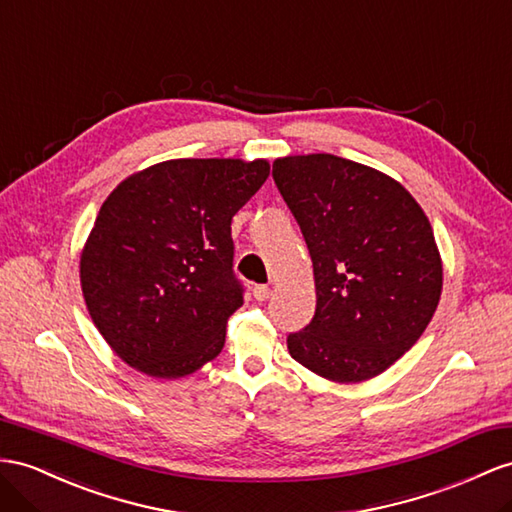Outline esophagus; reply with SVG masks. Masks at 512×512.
Listing matches in <instances>:
<instances>
[{
    "mask_svg": "<svg viewBox=\"0 0 512 512\" xmlns=\"http://www.w3.org/2000/svg\"><path fill=\"white\" fill-rule=\"evenodd\" d=\"M270 294H272V290L268 285H255V290H253L255 300H268Z\"/></svg>",
    "mask_w": 512,
    "mask_h": 512,
    "instance_id": "34e87169",
    "label": "esophagus"
}]
</instances>
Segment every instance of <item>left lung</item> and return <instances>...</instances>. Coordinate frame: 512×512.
<instances>
[{
  "mask_svg": "<svg viewBox=\"0 0 512 512\" xmlns=\"http://www.w3.org/2000/svg\"><path fill=\"white\" fill-rule=\"evenodd\" d=\"M272 177L303 231L318 296L287 350L335 383L378 376L422 337L441 298L424 209L396 179L331 153L279 157Z\"/></svg>",
  "mask_w": 512,
  "mask_h": 512,
  "instance_id": "1",
  "label": "left lung"
}]
</instances>
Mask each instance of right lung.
Masks as SVG:
<instances>
[{
  "label": "right lung",
  "instance_id": "add662e5",
  "mask_svg": "<svg viewBox=\"0 0 512 512\" xmlns=\"http://www.w3.org/2000/svg\"><path fill=\"white\" fill-rule=\"evenodd\" d=\"M268 175L266 160H168L103 201L80 281L90 318L131 368L181 378L220 355L244 303L231 218Z\"/></svg>",
  "mask_w": 512,
  "mask_h": 512
}]
</instances>
